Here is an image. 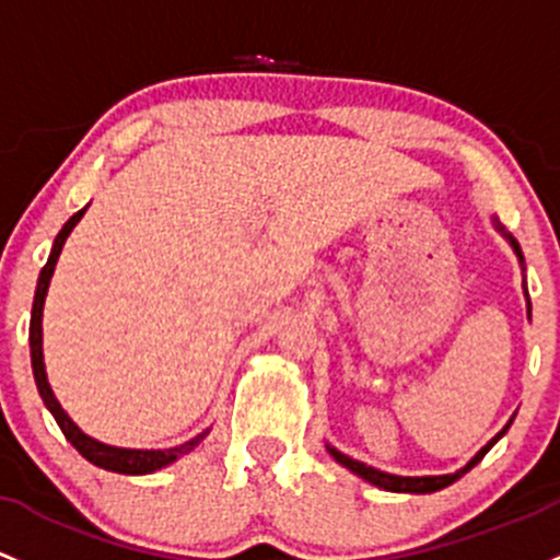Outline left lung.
<instances>
[{
  "instance_id": "8db88e82",
  "label": "left lung",
  "mask_w": 560,
  "mask_h": 560,
  "mask_svg": "<svg viewBox=\"0 0 560 560\" xmlns=\"http://www.w3.org/2000/svg\"><path fill=\"white\" fill-rule=\"evenodd\" d=\"M493 225H497V231L502 233L504 238L510 241V246H513V252L517 255V260H521V265H523V252H521V246H517V241H515L513 235H510L508 231H504V228L499 225L497 220H493ZM523 295H526L528 319H532V300H528L526 281H523ZM510 423H513V421H508V427H504L502 432L497 434V438L488 440V445H482V448H480L478 453H475L472 458H469L467 467H462V469H458V472H453V475H423V478H402V475L381 472V469L368 467V464H362V462H357V458L346 456V453H340L338 448H332V445H327V451H329V456L335 458V462L343 464L346 469H351V472L359 475V478H362V480H368V482H373V486L384 488V491H394V493H434V491H440V488H445V486H451V482H456L458 478H462L464 472H469V469H472L475 464H478L480 458L486 456V453L491 451L493 445H497V440H499V438H504V432H508V429H510Z\"/></svg>"
}]
</instances>
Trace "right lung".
<instances>
[{"label":"right lung","instance_id":"1","mask_svg":"<svg viewBox=\"0 0 560 560\" xmlns=\"http://www.w3.org/2000/svg\"><path fill=\"white\" fill-rule=\"evenodd\" d=\"M88 211L80 209L78 214H72L67 220V225L61 228V233L56 235V241H52V249H50V257H47L43 273H39V281H37V292H34V305H32V325H28V346H32V370H34V381H37V388H39V397H43L45 408L50 410L52 419L58 421V427H61L63 438L69 440V443L78 448L82 456L88 458L91 464H96V467L102 469H109V472H120V475H150L155 472V469L166 467V464L176 462L179 456H185V453H190L196 448L198 443L209 434V429L206 432L198 434V438L187 440V443L176 445V448H166V451H137V448H115V445H104L98 443V440L88 438L85 432L74 423L72 419L67 416V410L61 408V402L56 399V394H52L50 384H47V373H45V357H43V308H45V295H47V287H50V279H52V270H56V262H58V255H61L63 244H67L69 233L74 231V225L82 220V214Z\"/></svg>","mask_w":560,"mask_h":560}]
</instances>
